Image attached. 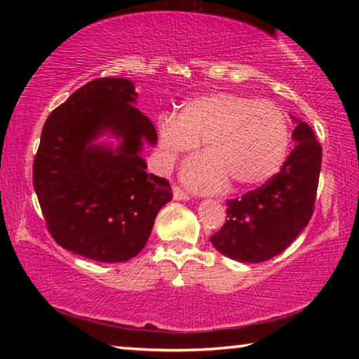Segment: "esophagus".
<instances>
[{
    "label": "esophagus",
    "instance_id": "obj_1",
    "mask_svg": "<svg viewBox=\"0 0 359 359\" xmlns=\"http://www.w3.org/2000/svg\"><path fill=\"white\" fill-rule=\"evenodd\" d=\"M172 196L175 201H188L190 199V196L185 191H182L179 187H172Z\"/></svg>",
    "mask_w": 359,
    "mask_h": 359
}]
</instances>
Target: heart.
I'll return each instance as SVG.
<instances>
[{
  "mask_svg": "<svg viewBox=\"0 0 359 359\" xmlns=\"http://www.w3.org/2000/svg\"><path fill=\"white\" fill-rule=\"evenodd\" d=\"M290 123L280 107L239 93L215 92L187 101L177 117L156 126V161L163 171L201 142L204 156L188 163L182 179L194 190H245L280 171L290 149Z\"/></svg>",
  "mask_w": 359,
  "mask_h": 359,
  "instance_id": "obj_1",
  "label": "heart"
}]
</instances>
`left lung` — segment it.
I'll return each mask as SVG.
<instances>
[{
    "instance_id": "left-lung-1",
    "label": "left lung",
    "mask_w": 359,
    "mask_h": 359,
    "mask_svg": "<svg viewBox=\"0 0 359 359\" xmlns=\"http://www.w3.org/2000/svg\"><path fill=\"white\" fill-rule=\"evenodd\" d=\"M296 123L294 149L269 182L226 201V222L210 238L224 257L263 263L282 253L311 220L321 169V145L306 121Z\"/></svg>"
}]
</instances>
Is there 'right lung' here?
<instances>
[{
	"instance_id": "obj_1",
	"label": "right lung",
	"mask_w": 359,
	"mask_h": 359,
	"mask_svg": "<svg viewBox=\"0 0 359 359\" xmlns=\"http://www.w3.org/2000/svg\"><path fill=\"white\" fill-rule=\"evenodd\" d=\"M136 102L130 79L85 83L48 115L34 158L33 184L52 238L101 263L136 257L172 199L169 182L145 171L144 142L155 145L156 131Z\"/></svg>"
}]
</instances>
